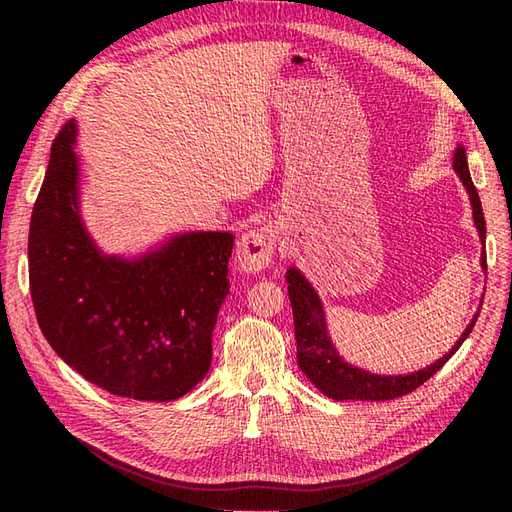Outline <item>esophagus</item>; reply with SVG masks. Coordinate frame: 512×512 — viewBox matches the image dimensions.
<instances>
[{
	"mask_svg": "<svg viewBox=\"0 0 512 512\" xmlns=\"http://www.w3.org/2000/svg\"><path fill=\"white\" fill-rule=\"evenodd\" d=\"M277 245V230L273 226H260L247 230L237 243V265L243 273H258L269 267Z\"/></svg>",
	"mask_w": 512,
	"mask_h": 512,
	"instance_id": "obj_1",
	"label": "esophagus"
}]
</instances>
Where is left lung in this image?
Listing matches in <instances>:
<instances>
[{"label": "left lung", "mask_w": 512, "mask_h": 512, "mask_svg": "<svg viewBox=\"0 0 512 512\" xmlns=\"http://www.w3.org/2000/svg\"><path fill=\"white\" fill-rule=\"evenodd\" d=\"M453 170L461 179L463 188H466L472 205V218L474 226L478 230V239L485 247V215L483 207H480L478 192L470 177L468 158H466V147L457 145L453 153ZM480 267L487 271V256L485 250L480 254ZM288 282V297L292 305V316H294V337H297V361L307 380L312 382L320 393L327 395L335 401H384V399H395L401 395H408L414 389H418L425 380H429L436 371L451 359V356L466 342L468 335L474 329V322L480 314V307L472 316L466 331L455 342V346L448 350L442 359L433 361L431 365L412 371V374H371V371L356 367L348 363L342 354L337 352L333 339L329 335V324L327 314H324L322 301L318 297L316 288L312 282L301 273V269L290 267L286 273Z\"/></svg>", "instance_id": "8db88e82"}]
</instances>
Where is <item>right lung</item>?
Here are the masks:
<instances>
[{"instance_id": "right-lung-1", "label": "right lung", "mask_w": 512, "mask_h": 512, "mask_svg": "<svg viewBox=\"0 0 512 512\" xmlns=\"http://www.w3.org/2000/svg\"><path fill=\"white\" fill-rule=\"evenodd\" d=\"M76 121L51 147L29 224V290L51 348L117 397L173 401L211 365L230 290V232H177L136 256L106 254L81 213Z\"/></svg>"}]
</instances>
